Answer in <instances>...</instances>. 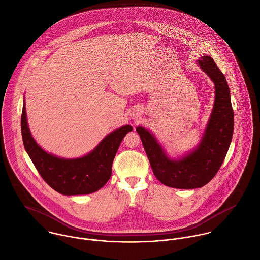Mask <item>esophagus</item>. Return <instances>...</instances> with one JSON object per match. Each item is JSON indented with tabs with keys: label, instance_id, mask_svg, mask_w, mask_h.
I'll return each mask as SVG.
<instances>
[{
	"label": "esophagus",
	"instance_id": "esophagus-1",
	"mask_svg": "<svg viewBox=\"0 0 260 260\" xmlns=\"http://www.w3.org/2000/svg\"><path fill=\"white\" fill-rule=\"evenodd\" d=\"M140 115H141L140 112L137 111V110H135V111H133L131 113V117H132L133 119H136V120L140 118Z\"/></svg>",
	"mask_w": 260,
	"mask_h": 260
}]
</instances>
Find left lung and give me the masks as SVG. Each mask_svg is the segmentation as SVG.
I'll use <instances>...</instances> for the list:
<instances>
[{
	"instance_id": "obj_1",
	"label": "left lung",
	"mask_w": 260,
	"mask_h": 260,
	"mask_svg": "<svg viewBox=\"0 0 260 260\" xmlns=\"http://www.w3.org/2000/svg\"><path fill=\"white\" fill-rule=\"evenodd\" d=\"M196 64L215 88L213 108L198 145L181 157L171 158L151 131L142 126L136 128L156 178L164 185L178 189L206 185L222 165L233 135L234 116L224 75L210 56H202Z\"/></svg>"
}]
</instances>
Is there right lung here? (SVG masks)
I'll return each mask as SVG.
<instances>
[{
  "instance_id": "1",
  "label": "right lung",
  "mask_w": 260,
  "mask_h": 260,
  "mask_svg": "<svg viewBox=\"0 0 260 260\" xmlns=\"http://www.w3.org/2000/svg\"><path fill=\"white\" fill-rule=\"evenodd\" d=\"M24 105L21 130L24 147L42 178L63 195H83L98 191L112 174V163L125 135L132 131L124 125L109 133L88 154L78 158H62L42 148L31 134Z\"/></svg>"
}]
</instances>
